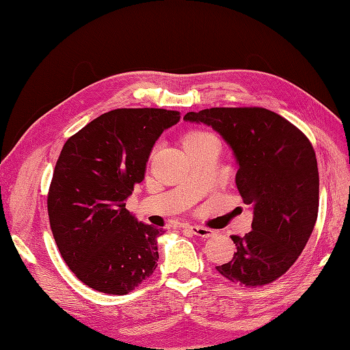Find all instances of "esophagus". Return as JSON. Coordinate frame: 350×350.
I'll list each match as a JSON object with an SVG mask.
<instances>
[{"label": "esophagus", "mask_w": 350, "mask_h": 350, "mask_svg": "<svg viewBox=\"0 0 350 350\" xmlns=\"http://www.w3.org/2000/svg\"><path fill=\"white\" fill-rule=\"evenodd\" d=\"M187 229L191 232L193 235L200 237V238H208V237L213 235V232H211L207 228H204V226H187Z\"/></svg>", "instance_id": "esophagus-1"}]
</instances>
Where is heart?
<instances>
[{"label": "heart", "mask_w": 350, "mask_h": 350, "mask_svg": "<svg viewBox=\"0 0 350 350\" xmlns=\"http://www.w3.org/2000/svg\"><path fill=\"white\" fill-rule=\"evenodd\" d=\"M208 137H211V135H210L208 133H206V131H201V130H189V131H187V133L183 135L181 143H183L184 149H187V147L193 146V144H196V143H198V142H201V140H206V139H208Z\"/></svg>", "instance_id": "b5f03b06"}]
</instances>
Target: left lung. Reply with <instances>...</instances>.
<instances>
[{"mask_svg": "<svg viewBox=\"0 0 350 350\" xmlns=\"http://www.w3.org/2000/svg\"><path fill=\"white\" fill-rule=\"evenodd\" d=\"M235 153L238 191L254 208L252 230L230 237L237 252L217 271L248 288L273 283L298 260L319 216V166L311 142L298 126L266 108H210L188 112Z\"/></svg>", "mask_w": 350, "mask_h": 350, "instance_id": "1", "label": "left lung"}]
</instances>
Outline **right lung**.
<instances>
[{
	"label": "right lung",
	"instance_id": "obj_1",
	"mask_svg": "<svg viewBox=\"0 0 350 350\" xmlns=\"http://www.w3.org/2000/svg\"><path fill=\"white\" fill-rule=\"evenodd\" d=\"M178 111L122 108L102 113L71 135L48 191L52 235L70 270L89 288L126 295L157 267L162 229L139 224L125 208L163 130Z\"/></svg>",
	"mask_w": 350,
	"mask_h": 350
}]
</instances>
